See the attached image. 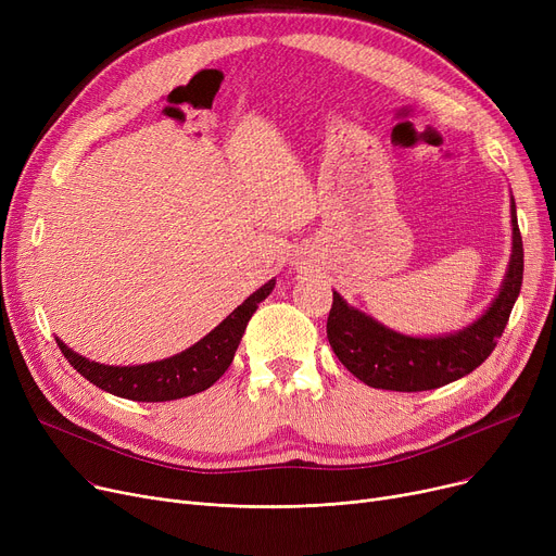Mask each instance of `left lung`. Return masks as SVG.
<instances>
[{"label":"left lung","mask_w":556,"mask_h":556,"mask_svg":"<svg viewBox=\"0 0 556 556\" xmlns=\"http://www.w3.org/2000/svg\"><path fill=\"white\" fill-rule=\"evenodd\" d=\"M522 283V239L511 195V256L498 295L489 308L444 336H405L349 306L333 290L327 338L338 361L369 388L424 392L448 386L480 367L498 344Z\"/></svg>","instance_id":"left-lung-1"}]
</instances>
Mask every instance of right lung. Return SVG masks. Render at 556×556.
I'll list each match as a JSON object with an SVG mask.
<instances>
[{
    "label": "right lung",
    "instance_id": "obj_1",
    "mask_svg": "<svg viewBox=\"0 0 556 556\" xmlns=\"http://www.w3.org/2000/svg\"><path fill=\"white\" fill-rule=\"evenodd\" d=\"M273 288L275 279L263 283L241 306L233 308L216 329L185 349V352L164 361L114 367L76 354L61 338H55V342L67 363L99 390L146 403L182 399L212 388L225 374L233 361V354H237L252 313L273 293Z\"/></svg>",
    "mask_w": 556,
    "mask_h": 556
}]
</instances>
